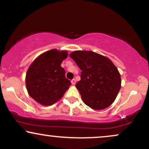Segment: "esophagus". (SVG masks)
<instances>
[{"mask_svg":"<svg viewBox=\"0 0 149 149\" xmlns=\"http://www.w3.org/2000/svg\"><path fill=\"white\" fill-rule=\"evenodd\" d=\"M71 84H72V85L76 84V80H75V79L71 80Z\"/></svg>","mask_w":149,"mask_h":149,"instance_id":"1","label":"esophagus"}]
</instances>
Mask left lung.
I'll use <instances>...</instances> for the list:
<instances>
[{"instance_id":"1","label":"left lung","mask_w":149,"mask_h":149,"mask_svg":"<svg viewBox=\"0 0 149 149\" xmlns=\"http://www.w3.org/2000/svg\"><path fill=\"white\" fill-rule=\"evenodd\" d=\"M69 56L82 71L76 87L83 102L95 110L109 107L121 87L120 75L115 65L107 57L92 51H75Z\"/></svg>"}]
</instances>
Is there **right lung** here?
I'll return each mask as SVG.
<instances>
[{
    "instance_id": "1",
    "label": "right lung",
    "mask_w": 149,
    "mask_h": 149,
    "mask_svg": "<svg viewBox=\"0 0 149 149\" xmlns=\"http://www.w3.org/2000/svg\"><path fill=\"white\" fill-rule=\"evenodd\" d=\"M66 51L50 49L42 53L30 65L26 75L29 95L38 103L50 106L59 101L71 85L61 66Z\"/></svg>"
}]
</instances>
